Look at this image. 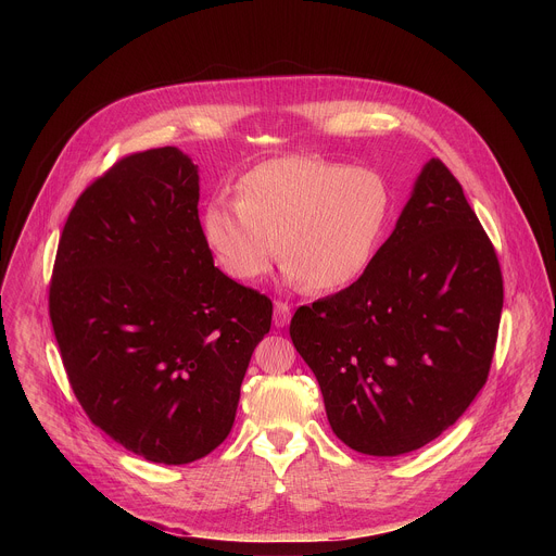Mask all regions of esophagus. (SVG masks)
I'll list each match as a JSON object with an SVG mask.
<instances>
[{"mask_svg": "<svg viewBox=\"0 0 556 556\" xmlns=\"http://www.w3.org/2000/svg\"><path fill=\"white\" fill-rule=\"evenodd\" d=\"M290 316H292L290 305H288V303H283V301H277V303H275V314H273V324H275V328H283V326H288Z\"/></svg>", "mask_w": 556, "mask_h": 556, "instance_id": "1", "label": "esophagus"}]
</instances>
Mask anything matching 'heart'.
I'll list each match as a JSON object with an SVG mask.
<instances>
[{
  "label": "heart",
  "instance_id": "b5f03b06",
  "mask_svg": "<svg viewBox=\"0 0 556 556\" xmlns=\"http://www.w3.org/2000/svg\"><path fill=\"white\" fill-rule=\"evenodd\" d=\"M389 215L391 191L378 172L286 155L249 172L240 200L213 198L202 237L237 281L264 277L281 255L292 281L332 292L369 268Z\"/></svg>",
  "mask_w": 556,
  "mask_h": 556
}]
</instances>
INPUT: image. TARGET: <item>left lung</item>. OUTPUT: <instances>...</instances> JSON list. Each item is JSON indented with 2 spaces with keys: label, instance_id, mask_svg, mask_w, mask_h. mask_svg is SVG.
Instances as JSON below:
<instances>
[{
  "label": "left lung",
  "instance_id": "obj_1",
  "mask_svg": "<svg viewBox=\"0 0 556 556\" xmlns=\"http://www.w3.org/2000/svg\"><path fill=\"white\" fill-rule=\"evenodd\" d=\"M502 305L489 235L431 157L363 277L301 305L290 339L319 380L337 438L393 457L435 440L480 393Z\"/></svg>",
  "mask_w": 556,
  "mask_h": 556
}]
</instances>
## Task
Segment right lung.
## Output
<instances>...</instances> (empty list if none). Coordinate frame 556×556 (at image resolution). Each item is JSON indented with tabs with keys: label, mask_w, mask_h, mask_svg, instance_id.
I'll return each mask as SVG.
<instances>
[{
	"label": "right lung",
	"mask_w": 556,
	"mask_h": 556,
	"mask_svg": "<svg viewBox=\"0 0 556 556\" xmlns=\"http://www.w3.org/2000/svg\"><path fill=\"white\" fill-rule=\"evenodd\" d=\"M198 165L178 147L131 153L67 215L50 321L76 401L127 451L189 464L232 429L273 301L213 266Z\"/></svg>",
	"instance_id": "right-lung-1"
}]
</instances>
